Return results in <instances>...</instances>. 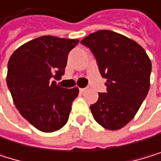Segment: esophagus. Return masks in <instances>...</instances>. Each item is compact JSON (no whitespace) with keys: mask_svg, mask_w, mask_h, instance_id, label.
Wrapping results in <instances>:
<instances>
[{"mask_svg":"<svg viewBox=\"0 0 161 161\" xmlns=\"http://www.w3.org/2000/svg\"><path fill=\"white\" fill-rule=\"evenodd\" d=\"M86 90H87L86 88H80V89H79V91L81 92V93H84V92H86Z\"/></svg>","mask_w":161,"mask_h":161,"instance_id":"esophagus-1","label":"esophagus"}]
</instances>
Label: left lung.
<instances>
[{
    "label": "left lung",
    "mask_w": 161,
    "mask_h": 161,
    "mask_svg": "<svg viewBox=\"0 0 161 161\" xmlns=\"http://www.w3.org/2000/svg\"><path fill=\"white\" fill-rule=\"evenodd\" d=\"M91 50L107 92L91 104L94 119L108 130H118L132 120L150 89L152 62L135 41L109 30L92 33L81 41Z\"/></svg>",
    "instance_id": "8db88e82"
}]
</instances>
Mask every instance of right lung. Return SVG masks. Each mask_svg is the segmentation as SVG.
Wrapping results in <instances>:
<instances>
[{"mask_svg": "<svg viewBox=\"0 0 161 161\" xmlns=\"http://www.w3.org/2000/svg\"><path fill=\"white\" fill-rule=\"evenodd\" d=\"M78 40L42 36L19 47L8 63L7 84L16 108L42 132L66 124L78 88L64 89L54 80L64 74L69 52Z\"/></svg>", "mask_w": 161, "mask_h": 161, "instance_id": "obj_1", "label": "right lung"}]
</instances>
